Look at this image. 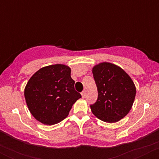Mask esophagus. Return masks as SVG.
Returning a JSON list of instances; mask_svg holds the SVG:
<instances>
[{
  "label": "esophagus",
  "mask_w": 159,
  "mask_h": 159,
  "mask_svg": "<svg viewBox=\"0 0 159 159\" xmlns=\"http://www.w3.org/2000/svg\"><path fill=\"white\" fill-rule=\"evenodd\" d=\"M81 96L83 98L85 97V91H83V92L81 93Z\"/></svg>",
  "instance_id": "obj_1"
}]
</instances>
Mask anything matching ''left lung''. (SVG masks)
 <instances>
[{"mask_svg":"<svg viewBox=\"0 0 159 159\" xmlns=\"http://www.w3.org/2000/svg\"><path fill=\"white\" fill-rule=\"evenodd\" d=\"M98 90L97 101L90 105L98 119L106 123H116L129 114L134 103L136 87L123 69L103 62L93 68Z\"/></svg>","mask_w":159,"mask_h":159,"instance_id":"obj_1","label":"left lung"}]
</instances>
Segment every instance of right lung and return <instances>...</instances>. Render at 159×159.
<instances>
[{
	"instance_id": "obj_1",
	"label": "right lung",
	"mask_w": 159,
	"mask_h": 159,
	"mask_svg": "<svg viewBox=\"0 0 159 159\" xmlns=\"http://www.w3.org/2000/svg\"><path fill=\"white\" fill-rule=\"evenodd\" d=\"M71 69L63 64L41 68L29 79L25 98L34 117L45 125H54L68 116L81 95L75 90Z\"/></svg>"
}]
</instances>
